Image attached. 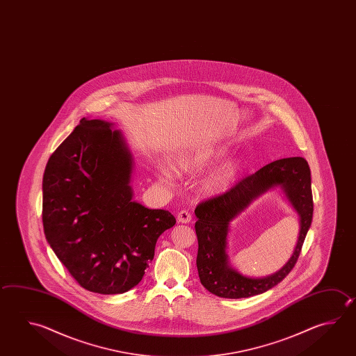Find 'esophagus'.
Listing matches in <instances>:
<instances>
[{"mask_svg": "<svg viewBox=\"0 0 356 356\" xmlns=\"http://www.w3.org/2000/svg\"><path fill=\"white\" fill-rule=\"evenodd\" d=\"M191 214L188 213V210H180L179 213H177V220L179 222H188L191 220Z\"/></svg>", "mask_w": 356, "mask_h": 356, "instance_id": "1", "label": "esophagus"}]
</instances>
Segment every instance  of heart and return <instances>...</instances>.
<instances>
[{
  "instance_id": "b5f03b06",
  "label": "heart",
  "mask_w": 356,
  "mask_h": 356,
  "mask_svg": "<svg viewBox=\"0 0 356 356\" xmlns=\"http://www.w3.org/2000/svg\"><path fill=\"white\" fill-rule=\"evenodd\" d=\"M225 156V149L216 148V149H199V151H190L180 154L176 159V168L181 174H199L205 168H210L215 162L222 160ZM239 171V162H230L227 166L220 168L218 172L211 175L205 182V188L210 193L222 191L228 188L230 182L234 180L235 175ZM163 181L168 184H174V175L168 170L163 171Z\"/></svg>"
}]
</instances>
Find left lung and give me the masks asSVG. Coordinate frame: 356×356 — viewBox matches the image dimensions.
Here are the masks:
<instances>
[{
	"label": "left lung",
	"mask_w": 356,
	"mask_h": 356,
	"mask_svg": "<svg viewBox=\"0 0 356 356\" xmlns=\"http://www.w3.org/2000/svg\"><path fill=\"white\" fill-rule=\"evenodd\" d=\"M281 184L302 218L296 252L286 266L266 279H248L230 269L225 253L228 222L257 195ZM314 214L309 163L302 157H287L270 162L254 174L243 177L222 194L197 204L195 232L197 236L196 266L200 282L209 292L224 298H245L277 286L293 269L301 253Z\"/></svg>",
	"instance_id": "8db88e82"
}]
</instances>
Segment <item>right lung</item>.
Instances as JSON below:
<instances>
[{
    "label": "right lung",
    "mask_w": 356,
    "mask_h": 356,
    "mask_svg": "<svg viewBox=\"0 0 356 356\" xmlns=\"http://www.w3.org/2000/svg\"><path fill=\"white\" fill-rule=\"evenodd\" d=\"M131 154L111 123L83 118L50 156L42 179L47 242L83 289L127 292L154 259L174 215L132 202Z\"/></svg>",
    "instance_id": "1"
}]
</instances>
